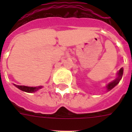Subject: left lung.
Segmentation results:
<instances>
[{
  "mask_svg": "<svg viewBox=\"0 0 132 132\" xmlns=\"http://www.w3.org/2000/svg\"><path fill=\"white\" fill-rule=\"evenodd\" d=\"M123 74V68H121V69L118 71V72H117V78L115 79L114 81H111L110 83H109L108 85H106V88L108 91H110V90H112V88H114V87L116 86L118 84H119V81H120L121 79H122Z\"/></svg>",
  "mask_w": 132,
  "mask_h": 132,
  "instance_id": "8db88e82",
  "label": "left lung"
}]
</instances>
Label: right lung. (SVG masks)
<instances>
[{"mask_svg":"<svg viewBox=\"0 0 132 132\" xmlns=\"http://www.w3.org/2000/svg\"><path fill=\"white\" fill-rule=\"evenodd\" d=\"M16 88H18V89H20L22 91H24V92H29V93H32V92H35L36 91H38L40 89L42 88V86H38V87H29V86H18V85L14 84Z\"/></svg>","mask_w":132,"mask_h":132,"instance_id":"add662e5","label":"right lung"}]
</instances>
